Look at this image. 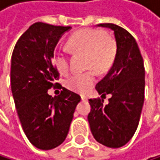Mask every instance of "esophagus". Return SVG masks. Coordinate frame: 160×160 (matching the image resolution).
I'll list each match as a JSON object with an SVG mask.
<instances>
[{
    "label": "esophagus",
    "instance_id": "obj_1",
    "mask_svg": "<svg viewBox=\"0 0 160 160\" xmlns=\"http://www.w3.org/2000/svg\"><path fill=\"white\" fill-rule=\"evenodd\" d=\"M82 102H87L88 101V98L86 96H82Z\"/></svg>",
    "mask_w": 160,
    "mask_h": 160
}]
</instances>
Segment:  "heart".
<instances>
[{
  "label": "heart",
  "mask_w": 160,
  "mask_h": 160,
  "mask_svg": "<svg viewBox=\"0 0 160 160\" xmlns=\"http://www.w3.org/2000/svg\"><path fill=\"white\" fill-rule=\"evenodd\" d=\"M67 46L73 52L85 54V68L90 70L69 76L65 81V86L72 91L84 94L95 83L94 71L99 74L103 73L112 64L116 53L115 44L112 39L107 37L102 32L85 28L72 34L67 41ZM52 60L59 73H68L69 58L65 52L57 51Z\"/></svg>",
  "instance_id": "heart-1"
}]
</instances>
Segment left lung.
I'll list each match as a JSON object with an SVG mask.
<instances>
[{"mask_svg": "<svg viewBox=\"0 0 160 160\" xmlns=\"http://www.w3.org/2000/svg\"><path fill=\"white\" fill-rule=\"evenodd\" d=\"M114 32L115 58L110 70L96 90L102 96L110 94L108 103L102 99H90L88 122L91 132L99 143L120 148L133 136L144 103L145 69L142 56L133 36L114 24H100Z\"/></svg>", "mask_w": 160, "mask_h": 160, "instance_id": "left-lung-1", "label": "left lung"}]
</instances>
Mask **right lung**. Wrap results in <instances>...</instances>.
<instances>
[{
  "label": "right lung",
  "mask_w": 160,
  "mask_h": 160,
  "mask_svg": "<svg viewBox=\"0 0 160 160\" xmlns=\"http://www.w3.org/2000/svg\"><path fill=\"white\" fill-rule=\"evenodd\" d=\"M69 29L71 27L34 23L12 52L10 82L17 113L29 142L40 150L63 143L81 101L79 95L64 87L58 97L48 94L59 77L52 63L54 48Z\"/></svg>",
  "instance_id": "right-lung-1"
}]
</instances>
